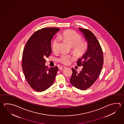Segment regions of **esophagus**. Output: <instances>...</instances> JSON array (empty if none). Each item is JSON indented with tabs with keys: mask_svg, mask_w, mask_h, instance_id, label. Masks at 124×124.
<instances>
[{
	"mask_svg": "<svg viewBox=\"0 0 124 124\" xmlns=\"http://www.w3.org/2000/svg\"><path fill=\"white\" fill-rule=\"evenodd\" d=\"M65 68V67H64V66H61L59 68V69L61 70H64Z\"/></svg>",
	"mask_w": 124,
	"mask_h": 124,
	"instance_id": "obj_1",
	"label": "esophagus"
}]
</instances>
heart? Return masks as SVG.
Listing matches in <instances>:
<instances>
[{
	"label": "heart",
	"instance_id": "1",
	"mask_svg": "<svg viewBox=\"0 0 124 124\" xmlns=\"http://www.w3.org/2000/svg\"><path fill=\"white\" fill-rule=\"evenodd\" d=\"M59 38L63 39L71 46L73 52L77 55H81L84 53L87 48V43L85 40H81V35L75 31L68 30L61 34ZM60 40L58 39H54L52 44V48L54 53L59 51ZM71 56L67 54H62L58 59V61L63 64L69 63Z\"/></svg>",
	"mask_w": 124,
	"mask_h": 124
}]
</instances>
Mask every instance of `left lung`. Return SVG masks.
Segmentation results:
<instances>
[{
  "label": "left lung",
  "mask_w": 124,
  "mask_h": 124,
  "mask_svg": "<svg viewBox=\"0 0 124 124\" xmlns=\"http://www.w3.org/2000/svg\"><path fill=\"white\" fill-rule=\"evenodd\" d=\"M88 42V49L82 58L78 60L77 65L83 66L82 71L72 68L70 82L74 86L85 90L91 86L98 78L103 63V50L95 35L87 29L79 28Z\"/></svg>",
  "instance_id": "8db88e82"
}]
</instances>
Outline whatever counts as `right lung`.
<instances>
[{"mask_svg":"<svg viewBox=\"0 0 124 124\" xmlns=\"http://www.w3.org/2000/svg\"><path fill=\"white\" fill-rule=\"evenodd\" d=\"M60 30L45 28L35 31L26 42L22 55V67L29 85L36 91L43 92L53 84L58 70L57 66L48 68L45 58L51 54V41Z\"/></svg>","mask_w":124,"mask_h":124,"instance_id":"add662e5","label":"right lung"}]
</instances>
